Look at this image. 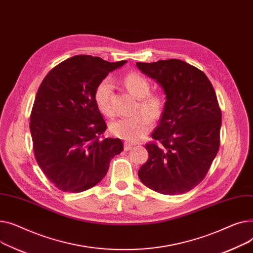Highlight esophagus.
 Listing matches in <instances>:
<instances>
[{"label": "esophagus", "mask_w": 253, "mask_h": 253, "mask_svg": "<svg viewBox=\"0 0 253 253\" xmlns=\"http://www.w3.org/2000/svg\"><path fill=\"white\" fill-rule=\"evenodd\" d=\"M132 147H133L132 144H130L128 142H126L125 146H124V149H125V151H129V150H131Z\"/></svg>", "instance_id": "1"}]
</instances>
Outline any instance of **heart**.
<instances>
[{
    "instance_id": "heart-1",
    "label": "heart",
    "mask_w": 253,
    "mask_h": 253,
    "mask_svg": "<svg viewBox=\"0 0 253 253\" xmlns=\"http://www.w3.org/2000/svg\"><path fill=\"white\" fill-rule=\"evenodd\" d=\"M126 90L135 98L139 99L138 110L135 115L122 117L110 124L109 129L113 136L129 142L142 140L152 128V118H158L165 108V100L155 93H150V84L141 74L136 72L127 73L124 78ZM113 82L110 78L102 80L96 86L94 100L98 109L105 115H112L111 96Z\"/></svg>"
}]
</instances>
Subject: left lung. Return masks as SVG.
<instances>
[{
  "label": "left lung",
  "mask_w": 253,
  "mask_h": 253,
  "mask_svg": "<svg viewBox=\"0 0 253 253\" xmlns=\"http://www.w3.org/2000/svg\"><path fill=\"white\" fill-rule=\"evenodd\" d=\"M136 64L167 99L152 133L159 144L145 145L149 158L139 177L161 194H183L204 179L218 151L221 112L214 88L204 72L179 59Z\"/></svg>",
  "instance_id": "left-lung-1"
}]
</instances>
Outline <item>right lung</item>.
Masks as SVG:
<instances>
[{"label":"right lung","instance_id":"obj_1","mask_svg":"<svg viewBox=\"0 0 253 253\" xmlns=\"http://www.w3.org/2000/svg\"><path fill=\"white\" fill-rule=\"evenodd\" d=\"M126 63L73 56L55 66L39 87L29 125L35 156L63 192L79 193L97 185L111 159L124 150L120 139H100L106 124L94 93L109 72Z\"/></svg>","mask_w":253,"mask_h":253}]
</instances>
